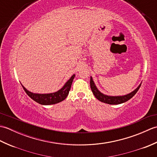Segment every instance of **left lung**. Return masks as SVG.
I'll list each match as a JSON object with an SVG mask.
<instances>
[{
	"instance_id": "8db88e82",
	"label": "left lung",
	"mask_w": 157,
	"mask_h": 157,
	"mask_svg": "<svg viewBox=\"0 0 157 157\" xmlns=\"http://www.w3.org/2000/svg\"><path fill=\"white\" fill-rule=\"evenodd\" d=\"M90 88L92 93L94 94L95 97L101 102L106 103V104L109 105H119L129 101L130 98H132L133 96L136 94V92H138L142 84L141 83L134 91L129 93L128 94L122 96H109L103 94V93H102L99 90L97 87H96V86L95 85L94 82L93 81L92 76L90 77Z\"/></svg>"
}]
</instances>
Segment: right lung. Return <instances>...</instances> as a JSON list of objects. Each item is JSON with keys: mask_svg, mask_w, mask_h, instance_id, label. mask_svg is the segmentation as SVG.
<instances>
[{"mask_svg": "<svg viewBox=\"0 0 157 157\" xmlns=\"http://www.w3.org/2000/svg\"><path fill=\"white\" fill-rule=\"evenodd\" d=\"M75 75V74H73L69 80L65 83L64 86L58 91L52 93H47V94H39V93L32 92L28 90L24 86L21 84L23 88L24 89L25 92L27 93V94L36 102L42 105H55L64 101L67 98V96L69 94L70 89H71V86Z\"/></svg>", "mask_w": 157, "mask_h": 157, "instance_id": "1", "label": "right lung"}]
</instances>
